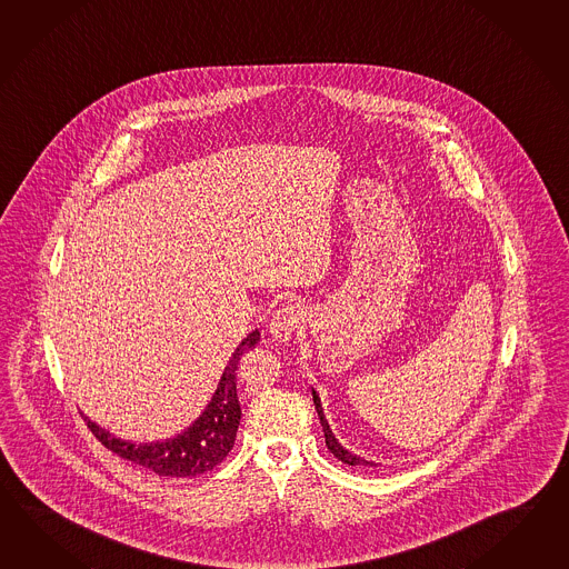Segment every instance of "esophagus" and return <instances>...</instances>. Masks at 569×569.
Listing matches in <instances>:
<instances>
[{
	"label": "esophagus",
	"mask_w": 569,
	"mask_h": 569,
	"mask_svg": "<svg viewBox=\"0 0 569 569\" xmlns=\"http://www.w3.org/2000/svg\"><path fill=\"white\" fill-rule=\"evenodd\" d=\"M303 316L306 312L300 303H286L271 318L269 330L279 341H290L296 330L302 327Z\"/></svg>",
	"instance_id": "obj_1"
}]
</instances>
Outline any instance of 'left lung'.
I'll list each match as a JSON object with an SVG mask.
<instances>
[{
  "instance_id": "8db88e82",
  "label": "left lung",
  "mask_w": 569,
  "mask_h": 569,
  "mask_svg": "<svg viewBox=\"0 0 569 569\" xmlns=\"http://www.w3.org/2000/svg\"><path fill=\"white\" fill-rule=\"evenodd\" d=\"M312 400H315L316 412H318L320 425H322V430H325V439H327V447H329L330 453L335 455L337 459H341L342 463H347V466H376L373 461H367L363 457L351 453L349 449L342 447L341 442L337 441V437H335L332 430H330L329 420H327L325 412H322L320 398H318V393H316L315 390H312Z\"/></svg>"
}]
</instances>
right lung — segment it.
I'll return each instance as SVG.
<instances>
[{"instance_id":"obj_1","label":"right lung","mask_w":569,"mask_h":569,"mask_svg":"<svg viewBox=\"0 0 569 569\" xmlns=\"http://www.w3.org/2000/svg\"><path fill=\"white\" fill-rule=\"evenodd\" d=\"M261 341V332L253 330L240 341L220 378L210 405L200 418L173 439L157 442L122 441L93 420L83 417L96 439L118 457L149 469L167 478H193L214 469L232 449L240 422L239 396H237V369L244 351Z\"/></svg>"}]
</instances>
